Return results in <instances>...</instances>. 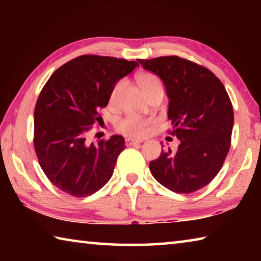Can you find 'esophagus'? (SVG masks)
Wrapping results in <instances>:
<instances>
[{
	"mask_svg": "<svg viewBox=\"0 0 261 261\" xmlns=\"http://www.w3.org/2000/svg\"><path fill=\"white\" fill-rule=\"evenodd\" d=\"M143 143V140H139V139H135V138H126L125 139V144L127 146H132V145H137V144H140Z\"/></svg>",
	"mask_w": 261,
	"mask_h": 261,
	"instance_id": "esophagus-1",
	"label": "esophagus"
}]
</instances>
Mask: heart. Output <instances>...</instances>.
<instances>
[{
    "mask_svg": "<svg viewBox=\"0 0 261 261\" xmlns=\"http://www.w3.org/2000/svg\"><path fill=\"white\" fill-rule=\"evenodd\" d=\"M138 84L146 96L153 93L154 91L163 90L160 78L151 72H145V73L139 74ZM122 86H123V81H120L116 85L114 86L112 93H110V102H114V101L116 100V96ZM152 123L153 121L151 118H143L140 116H137V115L130 114V115H126L124 118H122L121 121L117 122L116 129L117 131H120L124 135L140 137L147 134L148 127Z\"/></svg>",
    "mask_w": 261,
    "mask_h": 261,
    "instance_id": "obj_1",
    "label": "heart"
}]
</instances>
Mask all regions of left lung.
I'll use <instances>...</instances> for the list:
<instances>
[{"label": "left lung", "mask_w": 261, "mask_h": 261, "mask_svg": "<svg viewBox=\"0 0 261 261\" xmlns=\"http://www.w3.org/2000/svg\"><path fill=\"white\" fill-rule=\"evenodd\" d=\"M138 62L165 84L170 134L179 139L176 153L162 151L149 170L171 191H197L218 175L230 148L233 110L226 88L208 69L178 56Z\"/></svg>", "instance_id": "1"}]
</instances>
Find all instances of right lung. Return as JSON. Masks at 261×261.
Listing matches in <instances>:
<instances>
[{"label": "right lung", "instance_id": "add662e5", "mask_svg": "<svg viewBox=\"0 0 261 261\" xmlns=\"http://www.w3.org/2000/svg\"><path fill=\"white\" fill-rule=\"evenodd\" d=\"M136 61L83 55L62 65L48 79L34 109V148L48 179L61 191L86 197L107 184L117 156L125 148L122 136L88 143L87 131L99 121L114 86Z\"/></svg>", "mask_w": 261, "mask_h": 261}]
</instances>
